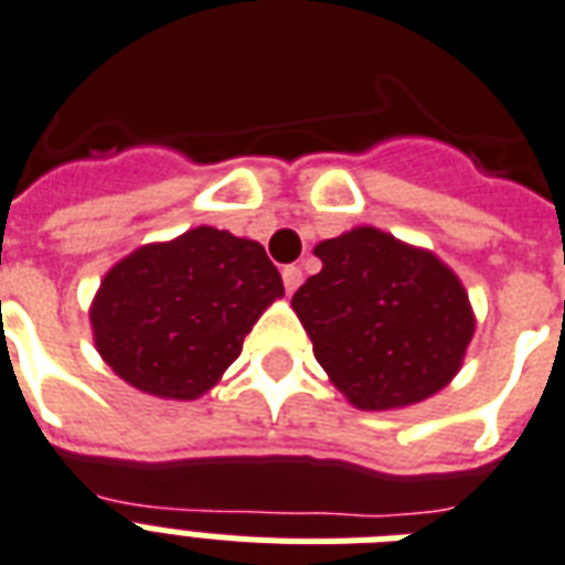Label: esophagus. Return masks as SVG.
I'll return each instance as SVG.
<instances>
[{"instance_id":"34e87169","label":"esophagus","mask_w":565,"mask_h":565,"mask_svg":"<svg viewBox=\"0 0 565 565\" xmlns=\"http://www.w3.org/2000/svg\"><path fill=\"white\" fill-rule=\"evenodd\" d=\"M281 278H284V287H287V292H296L298 287H301V281H305V275H301V269L298 267H284Z\"/></svg>"}]
</instances>
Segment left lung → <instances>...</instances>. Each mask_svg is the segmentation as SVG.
I'll use <instances>...</instances> for the list:
<instances>
[{
    "instance_id": "8db88e82",
    "label": "left lung",
    "mask_w": 565,
    "mask_h": 565,
    "mask_svg": "<svg viewBox=\"0 0 565 565\" xmlns=\"http://www.w3.org/2000/svg\"><path fill=\"white\" fill-rule=\"evenodd\" d=\"M322 273L292 296L330 383L362 412L449 386L476 333L465 284L435 252L356 226L313 249Z\"/></svg>"
}]
</instances>
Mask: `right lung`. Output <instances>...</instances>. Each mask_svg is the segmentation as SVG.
<instances>
[{
	"label": "right lung",
	"instance_id": "1",
	"mask_svg": "<svg viewBox=\"0 0 565 565\" xmlns=\"http://www.w3.org/2000/svg\"><path fill=\"white\" fill-rule=\"evenodd\" d=\"M284 296L258 241L196 226L145 243L100 278L89 322L100 360L162 401H196L241 356L243 337Z\"/></svg>",
	"mask_w": 565,
	"mask_h": 565
}]
</instances>
